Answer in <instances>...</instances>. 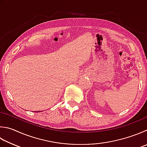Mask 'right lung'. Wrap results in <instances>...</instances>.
<instances>
[{
    "instance_id": "right-lung-1",
    "label": "right lung",
    "mask_w": 147,
    "mask_h": 147,
    "mask_svg": "<svg viewBox=\"0 0 147 147\" xmlns=\"http://www.w3.org/2000/svg\"><path fill=\"white\" fill-rule=\"evenodd\" d=\"M36 112H37V111H36Z\"/></svg>"
}]
</instances>
